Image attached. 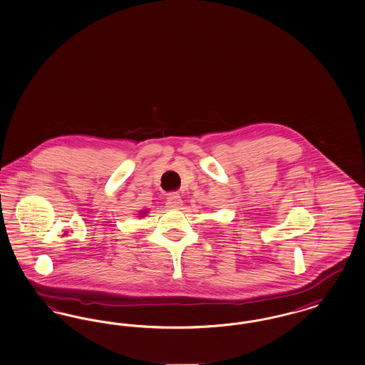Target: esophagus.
<instances>
[{
  "label": "esophagus",
  "instance_id": "esophagus-1",
  "mask_svg": "<svg viewBox=\"0 0 365 365\" xmlns=\"http://www.w3.org/2000/svg\"><path fill=\"white\" fill-rule=\"evenodd\" d=\"M182 205H183V201H182L180 195L176 194V192L170 194V197L167 198V206L171 207V209H178V207H180Z\"/></svg>",
  "mask_w": 365,
  "mask_h": 365
}]
</instances>
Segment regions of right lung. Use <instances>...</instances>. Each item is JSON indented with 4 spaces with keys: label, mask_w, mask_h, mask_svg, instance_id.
<instances>
[{
    "label": "right lung",
    "mask_w": 365,
    "mask_h": 365,
    "mask_svg": "<svg viewBox=\"0 0 365 365\" xmlns=\"http://www.w3.org/2000/svg\"><path fill=\"white\" fill-rule=\"evenodd\" d=\"M146 213H148V210H141V215H140V217H144Z\"/></svg>",
    "instance_id": "add662e5"
}]
</instances>
